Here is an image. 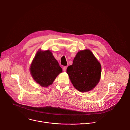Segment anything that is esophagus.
<instances>
[{"label":"esophagus","instance_id":"34e87169","mask_svg":"<svg viewBox=\"0 0 130 130\" xmlns=\"http://www.w3.org/2000/svg\"><path fill=\"white\" fill-rule=\"evenodd\" d=\"M66 69H67V66H64V67H63V71H66Z\"/></svg>","mask_w":130,"mask_h":130}]
</instances>
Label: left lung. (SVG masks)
<instances>
[{"label":"left lung","instance_id":"left-lung-1","mask_svg":"<svg viewBox=\"0 0 130 130\" xmlns=\"http://www.w3.org/2000/svg\"><path fill=\"white\" fill-rule=\"evenodd\" d=\"M67 73L73 86L81 92L94 89L100 81L101 66L89 49L80 50L75 57Z\"/></svg>","mask_w":130,"mask_h":130}]
</instances>
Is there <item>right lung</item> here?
Returning a JSON list of instances; mask_svg holds the SVG:
<instances>
[{"mask_svg":"<svg viewBox=\"0 0 130 130\" xmlns=\"http://www.w3.org/2000/svg\"><path fill=\"white\" fill-rule=\"evenodd\" d=\"M30 71L37 83L46 87L52 84L62 72V69L50 50L42 51L40 49L31 64Z\"/></svg>","mask_w":130,"mask_h":130,"instance_id":"obj_1","label":"right lung"}]
</instances>
